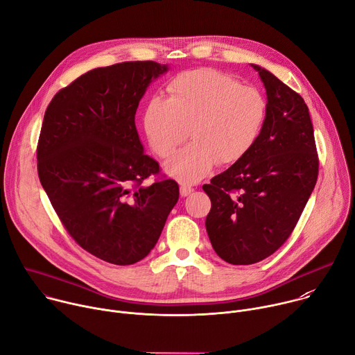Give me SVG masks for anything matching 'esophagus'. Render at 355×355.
<instances>
[{"label":"esophagus","instance_id":"34e87169","mask_svg":"<svg viewBox=\"0 0 355 355\" xmlns=\"http://www.w3.org/2000/svg\"><path fill=\"white\" fill-rule=\"evenodd\" d=\"M180 192H181V196H188L189 193L193 192V188L191 185H181Z\"/></svg>","mask_w":355,"mask_h":355}]
</instances>
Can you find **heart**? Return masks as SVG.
I'll use <instances>...</instances> for the list:
<instances>
[{"instance_id":"b5f03b06","label":"heart","mask_w":355,"mask_h":355,"mask_svg":"<svg viewBox=\"0 0 355 355\" xmlns=\"http://www.w3.org/2000/svg\"><path fill=\"white\" fill-rule=\"evenodd\" d=\"M168 98L153 96L143 111V128L155 153L167 159L189 136L193 139L167 163L184 184L207 177L214 166L240 162L254 147L267 118V101L256 87L214 69L178 74Z\"/></svg>"}]
</instances>
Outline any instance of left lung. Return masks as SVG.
Returning a JSON list of instances; mask_svg holds the SVG:
<instances>
[{
  "label": "left lung",
  "mask_w": 355,
  "mask_h": 355,
  "mask_svg": "<svg viewBox=\"0 0 355 355\" xmlns=\"http://www.w3.org/2000/svg\"><path fill=\"white\" fill-rule=\"evenodd\" d=\"M267 91V118L259 140L230 168L205 184L211 199L207 232L229 264L259 263L288 240L316 185L319 156L303 98L254 66Z\"/></svg>",
  "instance_id": "8db88e82"
}]
</instances>
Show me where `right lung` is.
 I'll list each match as a JSON object with an SVG mask.
<instances>
[{
	"mask_svg": "<svg viewBox=\"0 0 355 355\" xmlns=\"http://www.w3.org/2000/svg\"><path fill=\"white\" fill-rule=\"evenodd\" d=\"M166 71L151 60L94 69L62 88L44 112L40 184L74 241L111 264L143 260L180 196L178 184L143 153L135 125L147 85Z\"/></svg>",
	"mask_w": 355,
	"mask_h": 355,
	"instance_id": "1",
	"label": "right lung"
}]
</instances>
